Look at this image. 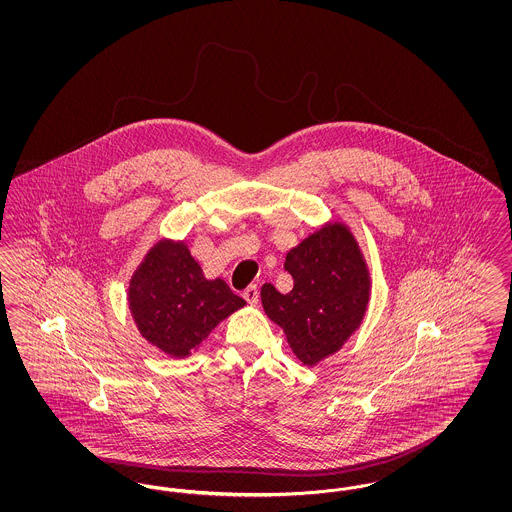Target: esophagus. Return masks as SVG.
<instances>
[{"instance_id":"esophagus-1","label":"esophagus","mask_w":512,"mask_h":512,"mask_svg":"<svg viewBox=\"0 0 512 512\" xmlns=\"http://www.w3.org/2000/svg\"><path fill=\"white\" fill-rule=\"evenodd\" d=\"M244 299L249 303V305H255V303L259 301V290H257V286H255V284H251V286H247V288H245Z\"/></svg>"}]
</instances>
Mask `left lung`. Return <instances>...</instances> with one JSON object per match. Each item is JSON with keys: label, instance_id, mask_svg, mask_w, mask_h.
Masks as SVG:
<instances>
[{"label": "left lung", "instance_id": "1", "mask_svg": "<svg viewBox=\"0 0 512 512\" xmlns=\"http://www.w3.org/2000/svg\"><path fill=\"white\" fill-rule=\"evenodd\" d=\"M290 293L261 288L270 320L286 334L303 365L334 355L365 317L370 278L361 249L343 224H326L286 255Z\"/></svg>", "mask_w": 512, "mask_h": 512}]
</instances>
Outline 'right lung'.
Segmentation results:
<instances>
[{
  "label": "right lung",
  "mask_w": 512,
  "mask_h": 512,
  "mask_svg": "<svg viewBox=\"0 0 512 512\" xmlns=\"http://www.w3.org/2000/svg\"><path fill=\"white\" fill-rule=\"evenodd\" d=\"M128 303L138 330L172 357H186L245 301L224 280H207L188 247L159 242L134 272Z\"/></svg>",
  "instance_id": "right-lung-1"
}]
</instances>
